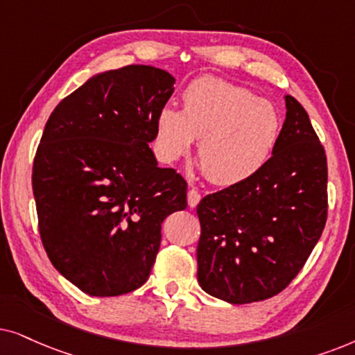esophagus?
Listing matches in <instances>:
<instances>
[{
  "label": "esophagus",
  "instance_id": "esophagus-1",
  "mask_svg": "<svg viewBox=\"0 0 355 355\" xmlns=\"http://www.w3.org/2000/svg\"><path fill=\"white\" fill-rule=\"evenodd\" d=\"M201 200V195L200 191L195 190V188H191L190 191H188V206L190 207H196L198 202Z\"/></svg>",
  "mask_w": 355,
  "mask_h": 355
}]
</instances>
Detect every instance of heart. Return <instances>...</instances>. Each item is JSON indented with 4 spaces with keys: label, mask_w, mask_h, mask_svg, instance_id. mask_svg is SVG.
<instances>
[{
    "label": "heart",
    "mask_w": 355,
    "mask_h": 355,
    "mask_svg": "<svg viewBox=\"0 0 355 355\" xmlns=\"http://www.w3.org/2000/svg\"><path fill=\"white\" fill-rule=\"evenodd\" d=\"M281 133V113L272 102L214 76L191 81L182 92V110L164 107L155 121L160 157L177 162L198 139V162L217 185L254 177L272 155Z\"/></svg>",
    "instance_id": "b5f03b06"
}]
</instances>
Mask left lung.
Listing matches in <instances>:
<instances>
[{
	"label": "left lung",
	"mask_w": 355,
	"mask_h": 355,
	"mask_svg": "<svg viewBox=\"0 0 355 355\" xmlns=\"http://www.w3.org/2000/svg\"><path fill=\"white\" fill-rule=\"evenodd\" d=\"M281 139L248 180L207 195L201 224L198 282L230 304L271 299L300 272L328 217V162L309 113L286 96Z\"/></svg>",
	"instance_id": "obj_1"
}]
</instances>
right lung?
<instances>
[{"label": "right lung", "mask_w": 355, "mask_h": 355, "mask_svg": "<svg viewBox=\"0 0 355 355\" xmlns=\"http://www.w3.org/2000/svg\"><path fill=\"white\" fill-rule=\"evenodd\" d=\"M175 78L144 64L92 79L46 121L32 167L39 232L50 261L96 297L148 281L165 217L187 207V180L149 148Z\"/></svg>", "instance_id": "add662e5"}]
</instances>
